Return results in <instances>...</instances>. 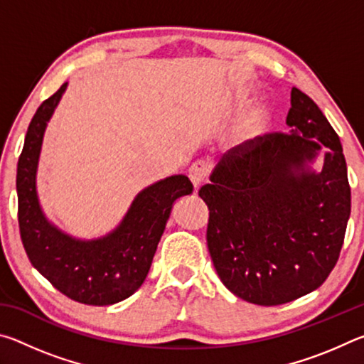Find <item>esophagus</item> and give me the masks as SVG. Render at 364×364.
Segmentation results:
<instances>
[{
  "instance_id": "34e87169",
  "label": "esophagus",
  "mask_w": 364,
  "mask_h": 364,
  "mask_svg": "<svg viewBox=\"0 0 364 364\" xmlns=\"http://www.w3.org/2000/svg\"><path fill=\"white\" fill-rule=\"evenodd\" d=\"M208 170H210V167H208V164L204 162V160H197V162L191 165L188 175H189L191 183H193V186L196 189H199L200 184L207 180Z\"/></svg>"
}]
</instances>
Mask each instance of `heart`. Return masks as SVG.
<instances>
[{"label":"heart","instance_id":"1","mask_svg":"<svg viewBox=\"0 0 364 364\" xmlns=\"http://www.w3.org/2000/svg\"><path fill=\"white\" fill-rule=\"evenodd\" d=\"M268 120H269V114L267 109H255L254 112L250 114L247 123H245V128H244V136L245 138H254L257 134H260L264 132V128L268 125Z\"/></svg>","mask_w":364,"mask_h":364}]
</instances>
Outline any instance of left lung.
<instances>
[{"label": "left lung", "mask_w": 364, "mask_h": 364, "mask_svg": "<svg viewBox=\"0 0 364 364\" xmlns=\"http://www.w3.org/2000/svg\"><path fill=\"white\" fill-rule=\"evenodd\" d=\"M286 123L289 134L234 147L199 189L210 210L207 245L221 282L263 306L304 297L328 279L352 204L341 139L297 88ZM319 151L325 162L315 172Z\"/></svg>", "instance_id": "obj_1"}]
</instances>
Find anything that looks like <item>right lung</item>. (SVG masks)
<instances>
[{
    "label": "right lung",
    "mask_w": 364,
    "mask_h": 364,
    "mask_svg": "<svg viewBox=\"0 0 364 364\" xmlns=\"http://www.w3.org/2000/svg\"><path fill=\"white\" fill-rule=\"evenodd\" d=\"M64 83L36 110L17 164V202L23 249L33 267L67 297L85 305H112L130 297L149 273L175 202L193 194L184 175L139 191L112 231L95 239L64 232L43 212L36 171L48 122L65 93Z\"/></svg>",
    "instance_id": "add662e5"
}]
</instances>
